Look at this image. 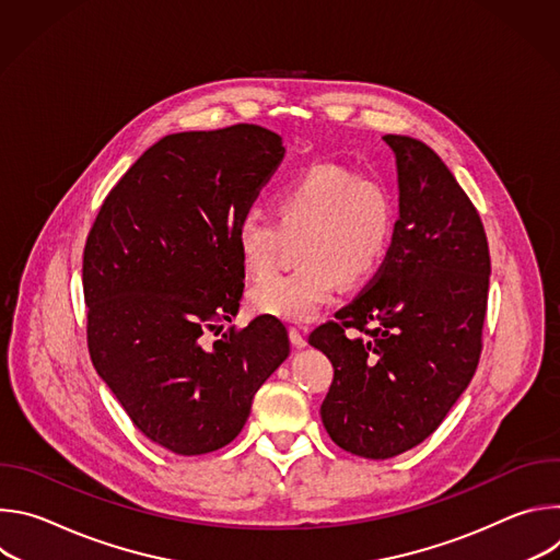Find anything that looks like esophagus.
Here are the masks:
<instances>
[{
    "label": "esophagus",
    "mask_w": 560,
    "mask_h": 560,
    "mask_svg": "<svg viewBox=\"0 0 560 560\" xmlns=\"http://www.w3.org/2000/svg\"><path fill=\"white\" fill-rule=\"evenodd\" d=\"M290 341H292L294 348H305L307 346L305 335L301 330H296V328H290Z\"/></svg>",
    "instance_id": "1"
}]
</instances>
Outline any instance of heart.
Listing matches in <instances>:
<instances>
[{
    "instance_id": "b5f03b06",
    "label": "heart",
    "mask_w": 560,
    "mask_h": 560,
    "mask_svg": "<svg viewBox=\"0 0 560 560\" xmlns=\"http://www.w3.org/2000/svg\"><path fill=\"white\" fill-rule=\"evenodd\" d=\"M272 208L277 221L250 210L234 228L244 270L268 279L288 238H299V270L250 292V310L288 324H310L339 292L341 281L372 279L389 257L396 232L392 188L339 164H312L283 182Z\"/></svg>"
}]
</instances>
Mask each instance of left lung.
<instances>
[{"instance_id":"obj_1","label":"left lung","mask_w":560,"mask_h":560,"mask_svg":"<svg viewBox=\"0 0 560 560\" xmlns=\"http://www.w3.org/2000/svg\"><path fill=\"white\" fill-rule=\"evenodd\" d=\"M383 141L398 171L389 257L337 322L310 335L335 368L322 404L330 439L374 460L412 450L443 423L481 359L490 290L483 221L441 156L412 137Z\"/></svg>"}]
</instances>
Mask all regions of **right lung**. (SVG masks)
<instances>
[{
	"label": "right lung",
	"mask_w": 560,
	"mask_h": 560,
	"mask_svg": "<svg viewBox=\"0 0 560 560\" xmlns=\"http://www.w3.org/2000/svg\"><path fill=\"white\" fill-rule=\"evenodd\" d=\"M283 152L281 137L255 124L168 135L117 182L89 232L93 365L137 430L175 454L234 441L257 389L290 354L270 316L203 346L244 296L234 228Z\"/></svg>",
	"instance_id": "obj_1"
}]
</instances>
